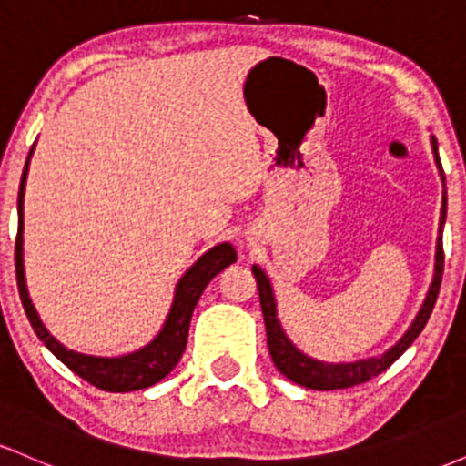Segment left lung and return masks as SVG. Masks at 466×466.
<instances>
[{
	"label": "left lung",
	"instance_id": "obj_1",
	"mask_svg": "<svg viewBox=\"0 0 466 466\" xmlns=\"http://www.w3.org/2000/svg\"><path fill=\"white\" fill-rule=\"evenodd\" d=\"M431 148H434L436 164L441 168L442 184H445V173H442L441 157H438V144L436 137H431ZM447 218V190L445 197H442V210H441V237H438L436 245V274L434 282H431L430 293H427V300L422 304L419 318L414 319L411 329L400 337V341L394 349H390L386 355L372 357V360H363L355 363H324L318 360H311V357L302 355L291 341L287 339L285 330L280 329V322L276 318V300L274 291H271L269 280L260 271V267H251L256 278V285H258V296H260V309H263L265 318V329H267V346H269V355L274 360L276 368L285 374L287 379H291L293 383L311 390H341V388H352L360 386V383L370 381L372 377L388 370L394 361L403 355L405 350L410 349L411 341L420 335V330L425 329L427 319H430L431 311H434V304L438 300V291H441L442 282V269H445V251H442V226H445Z\"/></svg>",
	"mask_w": 466,
	"mask_h": 466
}]
</instances>
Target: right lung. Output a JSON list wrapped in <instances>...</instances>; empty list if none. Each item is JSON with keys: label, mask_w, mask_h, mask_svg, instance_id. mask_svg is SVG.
<instances>
[{"label": "right lung", "mask_w": 466, "mask_h": 466, "mask_svg": "<svg viewBox=\"0 0 466 466\" xmlns=\"http://www.w3.org/2000/svg\"><path fill=\"white\" fill-rule=\"evenodd\" d=\"M30 148L28 159H25L24 175H21L19 184V199H17V212H19V229H17V240H15V271H17V287H19V298L24 304V311L28 315L32 329H35L36 337L47 346V350H52L72 372H76L78 377H83L85 381L92 383V386L105 390V392H131V390H142L148 386H155L157 381L173 370L177 366L186 350V341H188V329H190V318L195 311L197 302H199L203 289L208 287V282L215 278L218 271L226 269L228 265L237 263V251L229 243H221L217 248L201 256L195 265L186 271V276L181 278L177 291H175L173 307H170L168 318H166L164 329L159 330V335L155 337L148 346H144L142 350L131 352L125 357H92V355H80V352L67 350L66 346H61L58 341L47 333V329L41 324L39 315H36L35 307H32L28 298V289H25V278H24V258H21V243H24V190H25V177H28V164L32 157Z\"/></svg>", "instance_id": "right-lung-1"}]
</instances>
